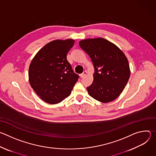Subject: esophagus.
Instances as JSON below:
<instances>
[{"mask_svg": "<svg viewBox=\"0 0 156 156\" xmlns=\"http://www.w3.org/2000/svg\"><path fill=\"white\" fill-rule=\"evenodd\" d=\"M86 74H87V72L85 70V71H84L81 74H80V77H81V78H83V77H84V76H86Z\"/></svg>", "mask_w": 156, "mask_h": 156, "instance_id": "34e87169", "label": "esophagus"}]
</instances>
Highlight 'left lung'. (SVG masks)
I'll return each mask as SVG.
<instances>
[{
  "label": "left lung",
  "instance_id": "1",
  "mask_svg": "<svg viewBox=\"0 0 156 156\" xmlns=\"http://www.w3.org/2000/svg\"><path fill=\"white\" fill-rule=\"evenodd\" d=\"M79 44L90 57L94 69L93 82L86 88L89 95L103 103L114 101L129 78L126 57L114 43L102 37L81 40Z\"/></svg>",
  "mask_w": 156,
  "mask_h": 156
}]
</instances>
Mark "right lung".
<instances>
[{
	"label": "right lung",
	"mask_w": 156,
	"mask_h": 156,
	"mask_svg": "<svg viewBox=\"0 0 156 156\" xmlns=\"http://www.w3.org/2000/svg\"><path fill=\"white\" fill-rule=\"evenodd\" d=\"M75 41H52L42 48L29 67V81L39 98L49 104H58L69 97L79 76L75 73L66 55Z\"/></svg>",
	"instance_id": "right-lung-1"
}]
</instances>
